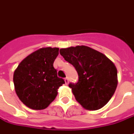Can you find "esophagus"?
Instances as JSON below:
<instances>
[{"instance_id":"esophagus-1","label":"esophagus","mask_w":134,"mask_h":134,"mask_svg":"<svg viewBox=\"0 0 134 134\" xmlns=\"http://www.w3.org/2000/svg\"><path fill=\"white\" fill-rule=\"evenodd\" d=\"M64 82H65V84L68 85V83H69V79L66 77V78L64 79Z\"/></svg>"}]
</instances>
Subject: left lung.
Wrapping results in <instances>:
<instances>
[{
	"label": "left lung",
	"instance_id": "left-lung-1",
	"mask_svg": "<svg viewBox=\"0 0 134 134\" xmlns=\"http://www.w3.org/2000/svg\"><path fill=\"white\" fill-rule=\"evenodd\" d=\"M59 52L78 74L77 82L69 84L77 101L89 110L103 108L117 87L115 64L103 54L86 46L61 49Z\"/></svg>",
	"mask_w": 134,
	"mask_h": 134
}]
</instances>
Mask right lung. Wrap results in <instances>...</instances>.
I'll return each mask as SVG.
<instances>
[{
	"label": "right lung",
	"mask_w": 134,
	"mask_h": 134,
	"mask_svg": "<svg viewBox=\"0 0 134 134\" xmlns=\"http://www.w3.org/2000/svg\"><path fill=\"white\" fill-rule=\"evenodd\" d=\"M59 48L36 50L19 64L13 75L15 90L19 99L34 110L46 108L55 99L64 80L57 77L53 66Z\"/></svg>",
	"instance_id": "1"
}]
</instances>
